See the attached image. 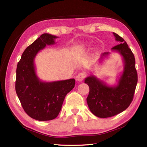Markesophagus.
I'll list each match as a JSON object with an SVG mask.
<instances>
[{
	"label": "esophagus",
	"instance_id": "esophagus-1",
	"mask_svg": "<svg viewBox=\"0 0 147 147\" xmlns=\"http://www.w3.org/2000/svg\"><path fill=\"white\" fill-rule=\"evenodd\" d=\"M86 77V73H80L78 74L76 76V80L78 82H81L85 79V78Z\"/></svg>",
	"mask_w": 147,
	"mask_h": 147
}]
</instances>
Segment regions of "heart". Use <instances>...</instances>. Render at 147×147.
Returning <instances> with one entry per match:
<instances>
[{
	"label": "heart",
	"instance_id": "obj_1",
	"mask_svg": "<svg viewBox=\"0 0 147 147\" xmlns=\"http://www.w3.org/2000/svg\"><path fill=\"white\" fill-rule=\"evenodd\" d=\"M84 47H85V45H81V48H82V49H83Z\"/></svg>",
	"mask_w": 147,
	"mask_h": 147
}]
</instances>
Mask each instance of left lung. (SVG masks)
I'll use <instances>...</instances> for the list:
<instances>
[{
  "label": "left lung",
  "instance_id": "1",
  "mask_svg": "<svg viewBox=\"0 0 147 147\" xmlns=\"http://www.w3.org/2000/svg\"><path fill=\"white\" fill-rule=\"evenodd\" d=\"M115 40L120 44L111 49L123 59L124 69L116 85L109 86L95 75L86 77L85 83L90 92L86 102L92 114L100 118L110 117L125 111L131 103L138 82L135 59L127 43L117 34L113 33ZM110 52L101 54L99 61L107 57Z\"/></svg>",
  "mask_w": 147,
  "mask_h": 147
}]
</instances>
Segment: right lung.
<instances>
[{"instance_id":"obj_1","label":"right lung","mask_w":147,"mask_h":147,"mask_svg":"<svg viewBox=\"0 0 147 147\" xmlns=\"http://www.w3.org/2000/svg\"><path fill=\"white\" fill-rule=\"evenodd\" d=\"M58 37L43 33L25 49L16 69V92L24 111L38 121H50L60 112L65 96L75 85L74 78L45 82L36 73L34 61L47 45H54Z\"/></svg>"}]
</instances>
